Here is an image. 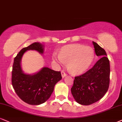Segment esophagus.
<instances>
[{
    "mask_svg": "<svg viewBox=\"0 0 122 122\" xmlns=\"http://www.w3.org/2000/svg\"><path fill=\"white\" fill-rule=\"evenodd\" d=\"M61 76H62L63 78L65 77L66 76H67V75L65 72H64V71H63L61 72Z\"/></svg>",
    "mask_w": 122,
    "mask_h": 122,
    "instance_id": "34e87169",
    "label": "esophagus"
}]
</instances>
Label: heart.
<instances>
[{"label":"heart","instance_id":"1","mask_svg":"<svg viewBox=\"0 0 122 122\" xmlns=\"http://www.w3.org/2000/svg\"><path fill=\"white\" fill-rule=\"evenodd\" d=\"M94 58V51L92 48L77 44L66 46L59 54H53V59L60 65L68 61L69 70L75 74L85 71L92 63Z\"/></svg>","mask_w":122,"mask_h":122}]
</instances>
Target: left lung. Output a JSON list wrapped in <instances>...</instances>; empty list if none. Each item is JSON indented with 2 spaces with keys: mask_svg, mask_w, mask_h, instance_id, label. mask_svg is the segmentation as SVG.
<instances>
[{
  "mask_svg": "<svg viewBox=\"0 0 122 122\" xmlns=\"http://www.w3.org/2000/svg\"><path fill=\"white\" fill-rule=\"evenodd\" d=\"M95 53L101 56L94 66L83 75L76 76L71 93L75 101L82 105L96 102L107 92L110 82V62L105 50L92 42Z\"/></svg>",
  "mask_w": 122,
  "mask_h": 122,
  "instance_id": "1",
  "label": "left lung"
}]
</instances>
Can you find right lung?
<instances>
[{"label":"right lung","instance_id":"obj_1","mask_svg":"<svg viewBox=\"0 0 122 122\" xmlns=\"http://www.w3.org/2000/svg\"><path fill=\"white\" fill-rule=\"evenodd\" d=\"M29 50H35L43 54L44 45L34 42L21 50L14 59L12 84L15 92L24 102L31 105H39L50 97L55 84L62 78L61 72L46 67L33 74L25 73L21 64V59L25 52Z\"/></svg>","mask_w":122,"mask_h":122}]
</instances>
